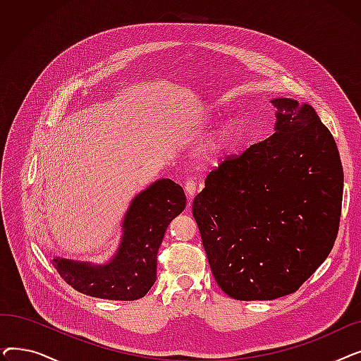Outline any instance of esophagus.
I'll list each match as a JSON object with an SVG mask.
<instances>
[{
	"label": "esophagus",
	"instance_id": "1",
	"mask_svg": "<svg viewBox=\"0 0 361 361\" xmlns=\"http://www.w3.org/2000/svg\"><path fill=\"white\" fill-rule=\"evenodd\" d=\"M184 190H185L187 196L192 199L197 192V183L195 180H187L184 184Z\"/></svg>",
	"mask_w": 361,
	"mask_h": 361
}]
</instances>
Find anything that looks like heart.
I'll use <instances>...</instances> for the list:
<instances>
[{"label": "heart", "mask_w": 361, "mask_h": 361, "mask_svg": "<svg viewBox=\"0 0 361 361\" xmlns=\"http://www.w3.org/2000/svg\"><path fill=\"white\" fill-rule=\"evenodd\" d=\"M234 143H235L234 131H225V133H222V135L214 143H211L209 146L206 147V150H204L206 159H209L212 162L219 161L226 154V152L231 150Z\"/></svg>", "instance_id": "obj_1"}]
</instances>
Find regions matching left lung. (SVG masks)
Segmentation results:
<instances>
[{"instance_id": "left-lung-1", "label": "left lung", "mask_w": 361, "mask_h": 361, "mask_svg": "<svg viewBox=\"0 0 361 361\" xmlns=\"http://www.w3.org/2000/svg\"><path fill=\"white\" fill-rule=\"evenodd\" d=\"M274 135L225 158L193 200V216L221 290L235 300L295 293L331 253L344 173L316 111L274 99Z\"/></svg>"}]
</instances>
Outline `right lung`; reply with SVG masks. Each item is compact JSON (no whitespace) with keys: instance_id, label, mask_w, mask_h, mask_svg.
I'll use <instances>...</instances> for the list:
<instances>
[{"instance_id":"right-lung-1","label":"right lung","mask_w":361,"mask_h":361,"mask_svg":"<svg viewBox=\"0 0 361 361\" xmlns=\"http://www.w3.org/2000/svg\"><path fill=\"white\" fill-rule=\"evenodd\" d=\"M185 207L183 188L162 178L131 202L123 224V240L114 259L94 267L90 263L54 259L60 276L82 294L131 301L139 300L157 281V257L169 222Z\"/></svg>"}]
</instances>
